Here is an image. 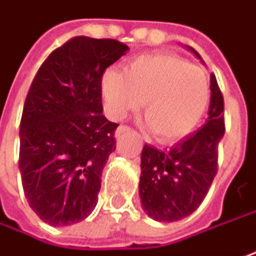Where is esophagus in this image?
I'll list each match as a JSON object with an SVG mask.
<instances>
[{
    "label": "esophagus",
    "mask_w": 256,
    "mask_h": 256,
    "mask_svg": "<svg viewBox=\"0 0 256 256\" xmlns=\"http://www.w3.org/2000/svg\"><path fill=\"white\" fill-rule=\"evenodd\" d=\"M130 130H132V128H128V126H118L117 130H116V133H114V136H116V138H120V136H123L124 133H128Z\"/></svg>",
    "instance_id": "obj_1"
}]
</instances>
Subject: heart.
I'll use <instances>...</instances> for the list:
<instances>
[{
	"instance_id": "b5f03b06",
	"label": "heart",
	"mask_w": 256,
	"mask_h": 256,
	"mask_svg": "<svg viewBox=\"0 0 256 256\" xmlns=\"http://www.w3.org/2000/svg\"><path fill=\"white\" fill-rule=\"evenodd\" d=\"M100 88L105 111L114 120L138 111L145 101L146 126L166 145L192 134L211 100L206 73L168 52L138 56L124 73L106 68Z\"/></svg>"
}]
</instances>
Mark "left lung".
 <instances>
[{
  "instance_id": "8db88e82",
  "label": "left lung",
  "mask_w": 256,
  "mask_h": 256,
  "mask_svg": "<svg viewBox=\"0 0 256 256\" xmlns=\"http://www.w3.org/2000/svg\"><path fill=\"white\" fill-rule=\"evenodd\" d=\"M188 50L202 61L194 48ZM222 136L224 100L216 76L211 74V100L205 124L170 150L160 151L146 144L142 150L139 196L144 211L151 218L162 222L178 221L202 204L217 174Z\"/></svg>"
}]
</instances>
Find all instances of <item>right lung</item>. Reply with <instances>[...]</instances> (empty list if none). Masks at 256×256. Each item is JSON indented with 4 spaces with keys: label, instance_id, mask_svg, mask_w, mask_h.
Masks as SVG:
<instances>
[{
    "label": "right lung",
    "instance_id": "right-lung-1",
    "mask_svg": "<svg viewBox=\"0 0 256 256\" xmlns=\"http://www.w3.org/2000/svg\"><path fill=\"white\" fill-rule=\"evenodd\" d=\"M128 51L116 39L76 36L50 54L32 82L18 170L30 208L50 226L79 222L96 206L118 126L102 114L101 76Z\"/></svg>",
    "mask_w": 256,
    "mask_h": 256
}]
</instances>
